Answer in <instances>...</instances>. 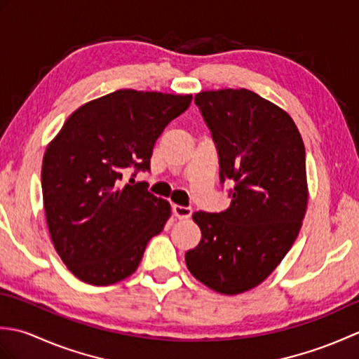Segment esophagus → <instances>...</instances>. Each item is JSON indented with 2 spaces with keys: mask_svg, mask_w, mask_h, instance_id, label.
I'll use <instances>...</instances> for the list:
<instances>
[{
  "mask_svg": "<svg viewBox=\"0 0 359 359\" xmlns=\"http://www.w3.org/2000/svg\"><path fill=\"white\" fill-rule=\"evenodd\" d=\"M172 212L175 219L179 220H185V219H189L193 215V210L189 207H182V205H174L172 207Z\"/></svg>",
  "mask_w": 359,
  "mask_h": 359,
  "instance_id": "1",
  "label": "esophagus"
}]
</instances>
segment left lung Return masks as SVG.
Returning <instances> with one entry per match:
<instances>
[{
	"mask_svg": "<svg viewBox=\"0 0 359 359\" xmlns=\"http://www.w3.org/2000/svg\"><path fill=\"white\" fill-rule=\"evenodd\" d=\"M196 104L219 154L220 182L233 180L225 211H197L199 245L185 261L222 294L257 287L285 257L306 216V148L293 118L248 89L203 90Z\"/></svg>",
	"mask_w": 359,
	"mask_h": 359,
	"instance_id": "1",
	"label": "left lung"
}]
</instances>
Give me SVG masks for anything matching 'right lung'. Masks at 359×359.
I'll use <instances>...</instances> for the list:
<instances>
[{"mask_svg":"<svg viewBox=\"0 0 359 359\" xmlns=\"http://www.w3.org/2000/svg\"><path fill=\"white\" fill-rule=\"evenodd\" d=\"M191 98L118 89L74 111L48 144L46 220L58 256L80 280L111 285L131 276L163 230L170 203L121 180L128 168L149 170L156 140Z\"/></svg>","mask_w":359,"mask_h":359,"instance_id":"right-lung-1","label":"right lung"}]
</instances>
